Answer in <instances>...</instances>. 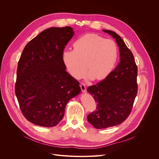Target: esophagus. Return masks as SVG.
<instances>
[{"mask_svg":"<svg viewBox=\"0 0 159 159\" xmlns=\"http://www.w3.org/2000/svg\"><path fill=\"white\" fill-rule=\"evenodd\" d=\"M80 85V88H81L82 91L83 93H85L86 92V87H85V84H83V83H81V84Z\"/></svg>","mask_w":159,"mask_h":159,"instance_id":"esophagus-1","label":"esophagus"}]
</instances>
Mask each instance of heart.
Returning a JSON list of instances; mask_svg holds the SVG:
<instances>
[{"label":"heart","instance_id":"b5f03b06","mask_svg":"<svg viewBox=\"0 0 159 159\" xmlns=\"http://www.w3.org/2000/svg\"><path fill=\"white\" fill-rule=\"evenodd\" d=\"M72 50H65L62 61L71 76L76 79L84 77L101 80L109 76L117 61L118 51L116 43L96 34H86L74 43Z\"/></svg>","mask_w":159,"mask_h":159}]
</instances>
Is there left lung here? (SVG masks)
Masks as SVG:
<instances>
[{
	"label": "left lung",
	"instance_id": "8db88e82",
	"mask_svg": "<svg viewBox=\"0 0 159 159\" xmlns=\"http://www.w3.org/2000/svg\"><path fill=\"white\" fill-rule=\"evenodd\" d=\"M116 39L120 62L107 77L87 90L97 102V109L87 116L89 123L97 129L118 125L130 115L137 94L138 69L133 55L115 32L103 30Z\"/></svg>",
	"mask_w": 159,
	"mask_h": 159
}]
</instances>
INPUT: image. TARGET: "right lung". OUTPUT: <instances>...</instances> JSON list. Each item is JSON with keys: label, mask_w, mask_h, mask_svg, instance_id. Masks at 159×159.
Returning a JSON list of instances; mask_svg holds the SVG:
<instances>
[{"label": "right lung", "mask_w": 159, "mask_h": 159, "mask_svg": "<svg viewBox=\"0 0 159 159\" xmlns=\"http://www.w3.org/2000/svg\"><path fill=\"white\" fill-rule=\"evenodd\" d=\"M74 34L69 26L47 29L28 43L20 55L15 93L22 115L36 125L57 126L67 102L80 93L79 82L62 61Z\"/></svg>", "instance_id": "right-lung-1"}]
</instances>
